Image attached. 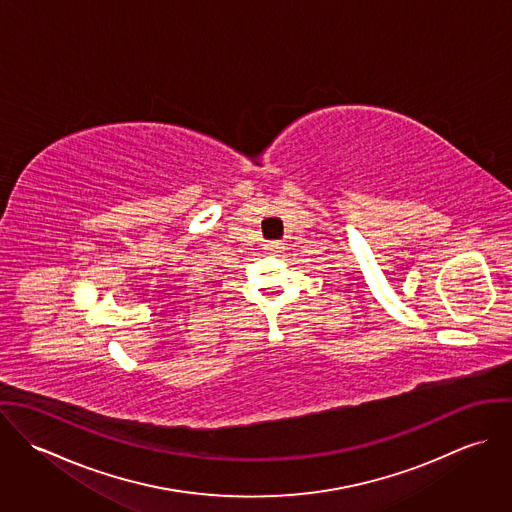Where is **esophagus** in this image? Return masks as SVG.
Segmentation results:
<instances>
[{
  "label": "esophagus",
  "mask_w": 512,
  "mask_h": 512,
  "mask_svg": "<svg viewBox=\"0 0 512 512\" xmlns=\"http://www.w3.org/2000/svg\"><path fill=\"white\" fill-rule=\"evenodd\" d=\"M282 242L280 240H272V242H268L266 244V252H270V254H278V252H282Z\"/></svg>",
  "instance_id": "esophagus-1"
}]
</instances>
